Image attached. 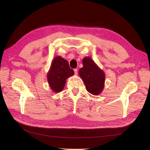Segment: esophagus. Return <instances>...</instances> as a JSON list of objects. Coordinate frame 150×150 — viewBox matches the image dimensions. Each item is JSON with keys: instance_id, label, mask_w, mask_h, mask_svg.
<instances>
[{"instance_id": "obj_1", "label": "esophagus", "mask_w": 150, "mask_h": 150, "mask_svg": "<svg viewBox=\"0 0 150 150\" xmlns=\"http://www.w3.org/2000/svg\"><path fill=\"white\" fill-rule=\"evenodd\" d=\"M74 72H75V75H77V74H78V69H74Z\"/></svg>"}]
</instances>
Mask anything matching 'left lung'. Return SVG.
<instances>
[{"instance_id":"1","label":"left lung","mask_w":150,"mask_h":150,"mask_svg":"<svg viewBox=\"0 0 150 150\" xmlns=\"http://www.w3.org/2000/svg\"><path fill=\"white\" fill-rule=\"evenodd\" d=\"M83 67L79 70V75L83 81L86 90L93 95L100 94L104 86L105 75L90 57L83 59Z\"/></svg>"}]
</instances>
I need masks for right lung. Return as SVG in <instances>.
<instances>
[{
	"label": "right lung",
	"mask_w": 150,
	"mask_h": 150,
	"mask_svg": "<svg viewBox=\"0 0 150 150\" xmlns=\"http://www.w3.org/2000/svg\"><path fill=\"white\" fill-rule=\"evenodd\" d=\"M74 74V71L70 68L67 61L60 56L55 57L47 75L49 86L53 91L60 92L64 89L67 79Z\"/></svg>",
	"instance_id": "right-lung-1"
}]
</instances>
